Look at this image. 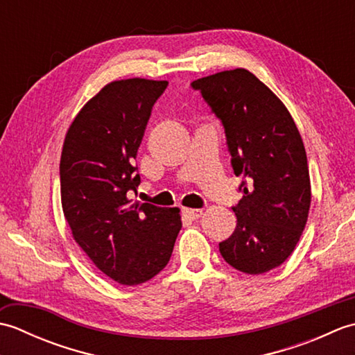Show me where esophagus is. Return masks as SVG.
<instances>
[{
    "mask_svg": "<svg viewBox=\"0 0 355 355\" xmlns=\"http://www.w3.org/2000/svg\"><path fill=\"white\" fill-rule=\"evenodd\" d=\"M182 214H183V216L186 218V220L195 221V220H198V218L202 215V210L201 209H187V207H184L182 210Z\"/></svg>",
    "mask_w": 355,
    "mask_h": 355,
    "instance_id": "1",
    "label": "esophagus"
}]
</instances>
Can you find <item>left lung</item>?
<instances>
[{
	"label": "left lung",
	"instance_id": "obj_1",
	"mask_svg": "<svg viewBox=\"0 0 355 355\" xmlns=\"http://www.w3.org/2000/svg\"><path fill=\"white\" fill-rule=\"evenodd\" d=\"M221 119L243 198L233 207L236 227L220 243L224 261L247 275H262L293 253L311 205L306 153L282 101L245 69L192 82Z\"/></svg>",
	"mask_w": 355,
	"mask_h": 355
}]
</instances>
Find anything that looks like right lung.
I'll return each instance as SVG.
<instances>
[{
    "label": "right lung",
    "instance_id": "1",
    "mask_svg": "<svg viewBox=\"0 0 355 355\" xmlns=\"http://www.w3.org/2000/svg\"><path fill=\"white\" fill-rule=\"evenodd\" d=\"M168 80H112L92 97L65 134L61 201L73 239L112 281L139 285L166 267L182 230L180 209L130 198L135 157Z\"/></svg>",
    "mask_w": 355,
    "mask_h": 355
}]
</instances>
